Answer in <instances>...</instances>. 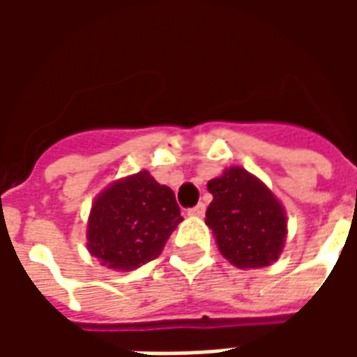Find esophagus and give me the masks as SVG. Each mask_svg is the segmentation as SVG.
<instances>
[{
  "mask_svg": "<svg viewBox=\"0 0 357 357\" xmlns=\"http://www.w3.org/2000/svg\"><path fill=\"white\" fill-rule=\"evenodd\" d=\"M204 212H206V206H204L202 202H199L197 206H193V208H189V216L202 218V216H204Z\"/></svg>",
  "mask_w": 357,
  "mask_h": 357,
  "instance_id": "esophagus-1",
  "label": "esophagus"
}]
</instances>
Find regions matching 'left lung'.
I'll return each mask as SVG.
<instances>
[{"label":"left lung","instance_id":"1","mask_svg":"<svg viewBox=\"0 0 357 357\" xmlns=\"http://www.w3.org/2000/svg\"><path fill=\"white\" fill-rule=\"evenodd\" d=\"M212 202L208 225L220 252L241 269L266 268L281 256L287 237V214L260 179L231 166L208 181Z\"/></svg>","mask_w":357,"mask_h":357}]
</instances>
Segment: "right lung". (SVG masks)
<instances>
[{
	"label": "right lung",
	"mask_w": 357,
	"mask_h": 357,
	"mask_svg": "<svg viewBox=\"0 0 357 357\" xmlns=\"http://www.w3.org/2000/svg\"><path fill=\"white\" fill-rule=\"evenodd\" d=\"M181 220L174 191L141 170L110 183L95 199L88 250L109 269L130 271L160 256Z\"/></svg>",
	"instance_id": "1"
}]
</instances>
